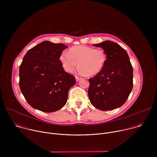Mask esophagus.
Masks as SVG:
<instances>
[{
    "label": "esophagus",
    "instance_id": "esophagus-1",
    "mask_svg": "<svg viewBox=\"0 0 157 157\" xmlns=\"http://www.w3.org/2000/svg\"><path fill=\"white\" fill-rule=\"evenodd\" d=\"M81 79V78L80 77H79V76H76V81H78L79 79Z\"/></svg>",
    "mask_w": 157,
    "mask_h": 157
}]
</instances>
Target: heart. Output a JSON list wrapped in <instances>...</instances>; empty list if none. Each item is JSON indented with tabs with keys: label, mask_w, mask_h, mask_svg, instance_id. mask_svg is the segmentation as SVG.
Masks as SVG:
<instances>
[{
	"label": "heart",
	"mask_w": 157,
	"mask_h": 157,
	"mask_svg": "<svg viewBox=\"0 0 157 157\" xmlns=\"http://www.w3.org/2000/svg\"><path fill=\"white\" fill-rule=\"evenodd\" d=\"M107 56L102 48L78 45L71 47L68 53H63L59 60L64 71L72 73L78 63V73L88 76H95L102 71L107 62Z\"/></svg>",
	"instance_id": "1"
}]
</instances>
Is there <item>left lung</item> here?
Listing matches in <instances>:
<instances>
[{
  "instance_id": "8db88e82",
  "label": "left lung",
  "mask_w": 157,
  "mask_h": 157,
  "mask_svg": "<svg viewBox=\"0 0 157 157\" xmlns=\"http://www.w3.org/2000/svg\"><path fill=\"white\" fill-rule=\"evenodd\" d=\"M105 52L107 59L101 73L89 79L88 96L91 103L101 110L122 106L133 87V68L127 52L115 42L94 44Z\"/></svg>"
}]
</instances>
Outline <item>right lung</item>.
<instances>
[{
  "label": "right lung",
  "instance_id": "add662e5",
  "mask_svg": "<svg viewBox=\"0 0 157 157\" xmlns=\"http://www.w3.org/2000/svg\"><path fill=\"white\" fill-rule=\"evenodd\" d=\"M67 48L62 43L44 41L24 56L19 68V86L33 108L53 113L66 104L70 89L76 82L59 60Z\"/></svg>",
  "mask_w": 157,
  "mask_h": 157
}]
</instances>
